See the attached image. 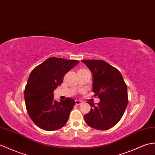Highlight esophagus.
I'll use <instances>...</instances> for the list:
<instances>
[{"instance_id":"34e87169","label":"esophagus","mask_w":155,"mask_h":155,"mask_svg":"<svg viewBox=\"0 0 155 155\" xmlns=\"http://www.w3.org/2000/svg\"><path fill=\"white\" fill-rule=\"evenodd\" d=\"M75 103H76L77 105H80L82 103H83V102L82 100H75Z\"/></svg>"}]
</instances>
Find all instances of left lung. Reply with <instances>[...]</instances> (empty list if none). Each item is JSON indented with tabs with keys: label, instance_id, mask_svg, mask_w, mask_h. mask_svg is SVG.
<instances>
[{
	"label": "left lung",
	"instance_id": "8db88e82",
	"mask_svg": "<svg viewBox=\"0 0 155 155\" xmlns=\"http://www.w3.org/2000/svg\"><path fill=\"white\" fill-rule=\"evenodd\" d=\"M92 74V91L100 102H87L91 106L84 116L90 127L107 130L123 116L128 103L127 88L120 72L102 60H82Z\"/></svg>",
	"mask_w": 155,
	"mask_h": 155
}]
</instances>
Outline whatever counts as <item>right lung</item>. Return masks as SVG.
Here are the masks:
<instances>
[{
    "label": "right lung",
    "instance_id": "right-lung-1",
    "mask_svg": "<svg viewBox=\"0 0 155 155\" xmlns=\"http://www.w3.org/2000/svg\"><path fill=\"white\" fill-rule=\"evenodd\" d=\"M77 60L50 57L32 70L24 90L28 113L38 127L45 131L63 127L75 105L71 98L57 102L53 91L61 85L68 71L78 64Z\"/></svg>",
    "mask_w": 155,
    "mask_h": 155
}]
</instances>
